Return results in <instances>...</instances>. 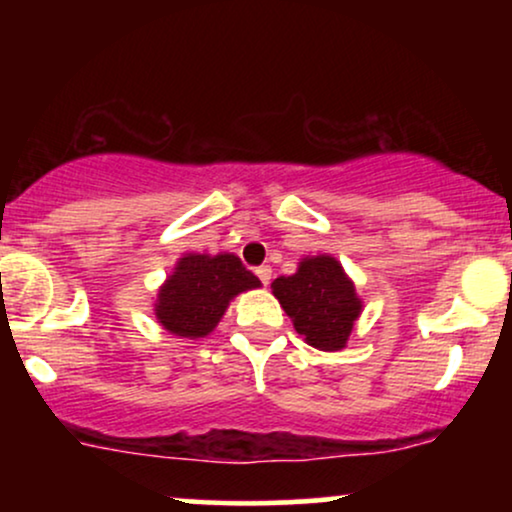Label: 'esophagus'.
I'll list each match as a JSON object with an SVG mask.
<instances>
[{
  "instance_id": "34e87169",
  "label": "esophagus",
  "mask_w": 512,
  "mask_h": 512,
  "mask_svg": "<svg viewBox=\"0 0 512 512\" xmlns=\"http://www.w3.org/2000/svg\"><path fill=\"white\" fill-rule=\"evenodd\" d=\"M255 274L260 276V281L264 286H269V281H272V267H269V264H262V267H257Z\"/></svg>"
}]
</instances>
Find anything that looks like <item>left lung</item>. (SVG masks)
I'll use <instances>...</instances> for the list:
<instances>
[{
    "label": "left lung",
    "mask_w": 512,
    "mask_h": 512,
    "mask_svg": "<svg viewBox=\"0 0 512 512\" xmlns=\"http://www.w3.org/2000/svg\"><path fill=\"white\" fill-rule=\"evenodd\" d=\"M272 293L296 332L320 351H342L363 310L354 281L332 255L303 257L296 274L272 281Z\"/></svg>",
    "instance_id": "1"
}]
</instances>
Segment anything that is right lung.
I'll list each match as a JSON object with an SVG mask.
<instances>
[{
  "label": "right lung",
  "instance_id": "add662e5",
  "mask_svg": "<svg viewBox=\"0 0 512 512\" xmlns=\"http://www.w3.org/2000/svg\"><path fill=\"white\" fill-rule=\"evenodd\" d=\"M260 286V279L233 252H185L158 286L154 315L175 337L202 339L216 330L238 293Z\"/></svg>",
  "mask_w": 512,
  "mask_h": 512
}]
</instances>
